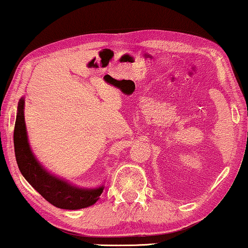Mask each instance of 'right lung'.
Listing matches in <instances>:
<instances>
[{
    "label": "right lung",
    "instance_id": "add662e5",
    "mask_svg": "<svg viewBox=\"0 0 248 248\" xmlns=\"http://www.w3.org/2000/svg\"><path fill=\"white\" fill-rule=\"evenodd\" d=\"M25 98L18 103L16 118L14 143L15 155L20 173L28 183L45 198L46 202L62 209H81L89 207L99 199L104 186L95 189L72 186L70 182L49 173L40 164L28 142L26 124H25Z\"/></svg>",
    "mask_w": 248,
    "mask_h": 248
}]
</instances>
